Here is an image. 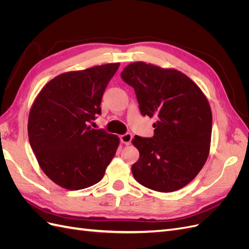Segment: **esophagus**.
Listing matches in <instances>:
<instances>
[{"instance_id": "34e87169", "label": "esophagus", "mask_w": 249, "mask_h": 249, "mask_svg": "<svg viewBox=\"0 0 249 249\" xmlns=\"http://www.w3.org/2000/svg\"><path fill=\"white\" fill-rule=\"evenodd\" d=\"M132 138H133L132 134L126 133V134H124V135H122V136H120V141H122L124 144H125V145H130Z\"/></svg>"}]
</instances>
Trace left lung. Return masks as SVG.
Instances as JSON below:
<instances>
[{"label": "left lung", "instance_id": "1", "mask_svg": "<svg viewBox=\"0 0 249 249\" xmlns=\"http://www.w3.org/2000/svg\"><path fill=\"white\" fill-rule=\"evenodd\" d=\"M136 93L143 116L157 117L154 136H135L139 159L132 172L159 192L180 189L198 175L210 150L212 112L199 87L177 70L134 62L120 73Z\"/></svg>", "mask_w": 249, "mask_h": 249}]
</instances>
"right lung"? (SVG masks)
<instances>
[{
    "instance_id": "right-lung-1",
    "label": "right lung",
    "mask_w": 249,
    "mask_h": 249,
    "mask_svg": "<svg viewBox=\"0 0 249 249\" xmlns=\"http://www.w3.org/2000/svg\"><path fill=\"white\" fill-rule=\"evenodd\" d=\"M119 63L59 74L44 86L29 114L30 145L42 171L60 187L80 190L99 183L115 156L117 135L87 124Z\"/></svg>"
}]
</instances>
